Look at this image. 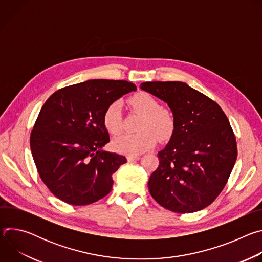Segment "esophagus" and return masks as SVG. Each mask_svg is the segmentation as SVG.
Returning a JSON list of instances; mask_svg holds the SVG:
<instances>
[{"label": "esophagus", "instance_id": "34e87169", "mask_svg": "<svg viewBox=\"0 0 262 262\" xmlns=\"http://www.w3.org/2000/svg\"><path fill=\"white\" fill-rule=\"evenodd\" d=\"M139 160H140L139 156H128L127 157L128 162H136V161H139Z\"/></svg>", "mask_w": 262, "mask_h": 262}]
</instances>
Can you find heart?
<instances>
[{"instance_id": "b5f03b06", "label": "heart", "mask_w": 262, "mask_h": 262, "mask_svg": "<svg viewBox=\"0 0 262 262\" xmlns=\"http://www.w3.org/2000/svg\"><path fill=\"white\" fill-rule=\"evenodd\" d=\"M129 106L142 114L137 134H125L112 141L116 152L138 156L156 146L158 137L161 141L169 140L175 130L176 121L173 112L160 105V101L147 92H138L128 98ZM104 128L112 135L122 130V117L118 102L110 103L102 115Z\"/></svg>"}]
</instances>
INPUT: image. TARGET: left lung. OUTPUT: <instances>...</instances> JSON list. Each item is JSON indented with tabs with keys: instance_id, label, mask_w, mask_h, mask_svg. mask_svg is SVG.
I'll use <instances>...</instances> for the list:
<instances>
[{
	"instance_id": "8db88e82",
	"label": "left lung",
	"mask_w": 262,
	"mask_h": 262,
	"mask_svg": "<svg viewBox=\"0 0 262 262\" xmlns=\"http://www.w3.org/2000/svg\"><path fill=\"white\" fill-rule=\"evenodd\" d=\"M140 88L167 102L176 121L149 177V192L177 213L205 208L223 191L237 158L227 116L215 101L182 82H146Z\"/></svg>"
}]
</instances>
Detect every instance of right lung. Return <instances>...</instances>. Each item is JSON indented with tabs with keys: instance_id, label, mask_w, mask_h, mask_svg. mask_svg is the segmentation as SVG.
Instances as JSON below:
<instances>
[{
	"instance_id": "1",
	"label": "right lung",
	"mask_w": 262,
	"mask_h": 262,
	"mask_svg": "<svg viewBox=\"0 0 262 262\" xmlns=\"http://www.w3.org/2000/svg\"><path fill=\"white\" fill-rule=\"evenodd\" d=\"M127 81L89 80L53 93L41 107L30 137L32 156L48 189L71 205L106 196L123 156L103 151L110 142L102 123L105 107L136 91Z\"/></svg>"
}]
</instances>
